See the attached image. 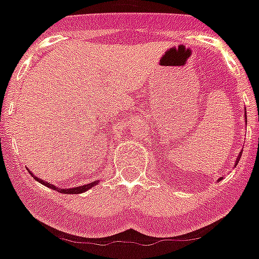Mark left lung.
Listing matches in <instances>:
<instances>
[{
	"label": "left lung",
	"instance_id": "obj_1",
	"mask_svg": "<svg viewBox=\"0 0 259 259\" xmlns=\"http://www.w3.org/2000/svg\"><path fill=\"white\" fill-rule=\"evenodd\" d=\"M245 122H247V119H245ZM241 154H242V153H241ZM241 154H239V155H238V158H237V161H235V165H237V163H238L239 158H241Z\"/></svg>",
	"mask_w": 259,
	"mask_h": 259
}]
</instances>
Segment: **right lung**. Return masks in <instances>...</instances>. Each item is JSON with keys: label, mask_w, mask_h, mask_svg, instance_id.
Listing matches in <instances>:
<instances>
[{"label": "right lung", "mask_w": 259, "mask_h": 259, "mask_svg": "<svg viewBox=\"0 0 259 259\" xmlns=\"http://www.w3.org/2000/svg\"><path fill=\"white\" fill-rule=\"evenodd\" d=\"M37 181H38V182H41V184L45 185V186H48V188L53 189V190L60 191V193H64V194H79V193H83V191L89 190L90 188H93V186H96V185L98 184V181H96V182H90V184L83 185V186H78V188L60 189V188H56V186H53V185H50L49 182H45V181H42L41 178H37Z\"/></svg>", "instance_id": "add662e5"}]
</instances>
